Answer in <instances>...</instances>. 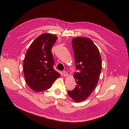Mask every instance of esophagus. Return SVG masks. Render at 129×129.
<instances>
[{"mask_svg": "<svg viewBox=\"0 0 129 129\" xmlns=\"http://www.w3.org/2000/svg\"><path fill=\"white\" fill-rule=\"evenodd\" d=\"M63 74L64 77H66L67 75H68V73H67V72H66V71H64L63 73Z\"/></svg>", "mask_w": 129, "mask_h": 129, "instance_id": "34e87169", "label": "esophagus"}]
</instances>
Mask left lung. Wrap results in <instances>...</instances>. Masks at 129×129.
Masks as SVG:
<instances>
[{
  "label": "left lung",
  "mask_w": 129,
  "mask_h": 129,
  "mask_svg": "<svg viewBox=\"0 0 129 129\" xmlns=\"http://www.w3.org/2000/svg\"><path fill=\"white\" fill-rule=\"evenodd\" d=\"M76 69L74 78L77 85L67 93L76 102L86 99L95 88L101 71V58L97 47L87 38L72 40Z\"/></svg>",
  "instance_id": "8db88e82"
}]
</instances>
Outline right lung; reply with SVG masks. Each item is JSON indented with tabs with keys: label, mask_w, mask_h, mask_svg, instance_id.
Listing matches in <instances>:
<instances>
[{
	"label": "right lung",
	"mask_w": 129,
	"mask_h": 129,
	"mask_svg": "<svg viewBox=\"0 0 129 129\" xmlns=\"http://www.w3.org/2000/svg\"><path fill=\"white\" fill-rule=\"evenodd\" d=\"M57 40L52 34L44 33L32 43L23 61L25 82L36 92L49 89L60 74L54 70L52 47Z\"/></svg>",
	"instance_id": "add662e5"
}]
</instances>
